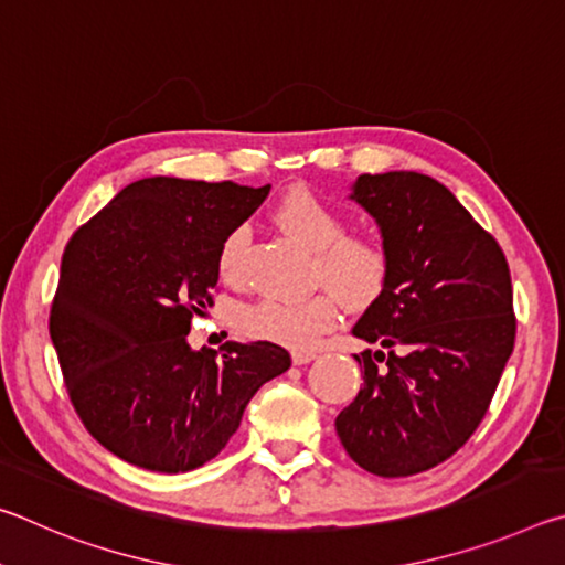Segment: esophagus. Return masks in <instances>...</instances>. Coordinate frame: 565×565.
I'll list each match as a JSON object with an SVG mask.
<instances>
[{
	"instance_id": "34e87169",
	"label": "esophagus",
	"mask_w": 565,
	"mask_h": 565,
	"mask_svg": "<svg viewBox=\"0 0 565 565\" xmlns=\"http://www.w3.org/2000/svg\"><path fill=\"white\" fill-rule=\"evenodd\" d=\"M313 359H317V353H313V351H291L294 366H303V363H309Z\"/></svg>"
}]
</instances>
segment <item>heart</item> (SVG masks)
Here are the masks:
<instances>
[{
	"instance_id": "heart-1",
	"label": "heart",
	"mask_w": 565,
	"mask_h": 565,
	"mask_svg": "<svg viewBox=\"0 0 565 565\" xmlns=\"http://www.w3.org/2000/svg\"><path fill=\"white\" fill-rule=\"evenodd\" d=\"M274 222L296 244L313 252V279L337 290L351 309H366L386 289L391 259L374 236L343 234L347 218L311 189L286 191L274 209ZM246 242L244 228H234L218 248V276L236 281L238 256ZM332 291H317L306 299H262L246 303L236 327L248 339L279 343L306 351L339 321V300Z\"/></svg>"
}]
</instances>
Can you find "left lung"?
I'll list each match as a JSON object with an SVG mask.
<instances>
[{
	"instance_id": "1",
	"label": "left lung",
	"mask_w": 565,
	"mask_h": 565,
	"mask_svg": "<svg viewBox=\"0 0 565 565\" xmlns=\"http://www.w3.org/2000/svg\"><path fill=\"white\" fill-rule=\"evenodd\" d=\"M351 199L376 218L391 259L384 294L351 333L363 388L337 416L347 454L398 478L451 458L481 424L515 341L509 262L436 179L361 174Z\"/></svg>"
}]
</instances>
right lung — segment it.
Returning a JSON list of instances; mask_svg holds the SVG:
<instances>
[{
	"mask_svg": "<svg viewBox=\"0 0 565 565\" xmlns=\"http://www.w3.org/2000/svg\"><path fill=\"white\" fill-rule=\"evenodd\" d=\"M234 181L149 177L79 226L62 256L50 337L82 424L131 466L184 473L222 451L266 381L291 366L269 341L194 351L218 248L269 196Z\"/></svg>",
	"mask_w": 565,
	"mask_h": 565,
	"instance_id": "1",
	"label": "right lung"
}]
</instances>
